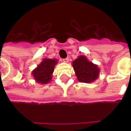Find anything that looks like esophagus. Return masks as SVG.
I'll list each match as a JSON object with an SVG mask.
<instances>
[{
	"label": "esophagus",
	"mask_w": 131,
	"mask_h": 131,
	"mask_svg": "<svg viewBox=\"0 0 131 131\" xmlns=\"http://www.w3.org/2000/svg\"><path fill=\"white\" fill-rule=\"evenodd\" d=\"M63 62H69V57H67V58H64V59H63Z\"/></svg>",
	"instance_id": "obj_1"
}]
</instances>
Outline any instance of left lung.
I'll return each instance as SVG.
<instances>
[{
  "mask_svg": "<svg viewBox=\"0 0 131 131\" xmlns=\"http://www.w3.org/2000/svg\"><path fill=\"white\" fill-rule=\"evenodd\" d=\"M73 67L80 82L91 83L97 79L100 70L97 66L89 62L85 56H80L73 62Z\"/></svg>",
  "mask_w": 131,
  "mask_h": 131,
  "instance_id": "1",
  "label": "left lung"
}]
</instances>
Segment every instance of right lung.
I'll use <instances>...</instances> for the list:
<instances>
[{"instance_id":"add662e5","label":"right lung","mask_w":131,"mask_h":131,"mask_svg":"<svg viewBox=\"0 0 131 131\" xmlns=\"http://www.w3.org/2000/svg\"><path fill=\"white\" fill-rule=\"evenodd\" d=\"M56 64L57 60L55 59H44L37 68L32 71L35 80L43 84L48 83L52 79V74Z\"/></svg>"}]
</instances>
